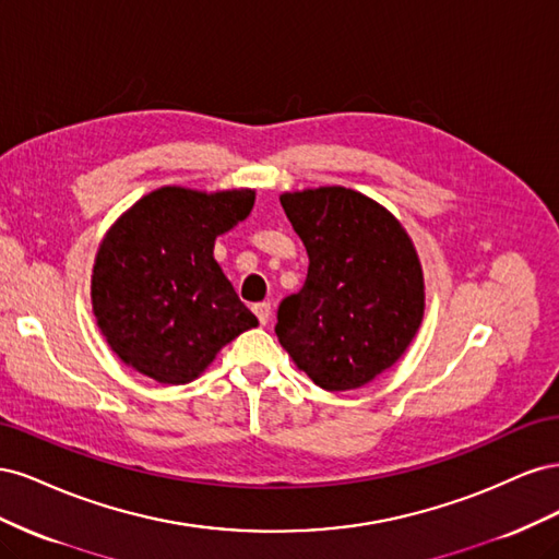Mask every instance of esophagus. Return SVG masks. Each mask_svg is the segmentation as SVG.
Here are the masks:
<instances>
[{"label":"esophagus","instance_id":"esophagus-1","mask_svg":"<svg viewBox=\"0 0 559 559\" xmlns=\"http://www.w3.org/2000/svg\"><path fill=\"white\" fill-rule=\"evenodd\" d=\"M251 310H253V314H257V319L261 321V324H267V319H270V302H257V306H253Z\"/></svg>","mask_w":559,"mask_h":559}]
</instances>
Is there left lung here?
Instances as JSON below:
<instances>
[{
  "label": "left lung",
  "instance_id": "8db88e82",
  "mask_svg": "<svg viewBox=\"0 0 559 559\" xmlns=\"http://www.w3.org/2000/svg\"><path fill=\"white\" fill-rule=\"evenodd\" d=\"M280 202L310 259L302 289L280 302V345L321 389H359L403 357L425 317L413 240L392 212L345 186Z\"/></svg>",
  "mask_w": 559,
  "mask_h": 559
}]
</instances>
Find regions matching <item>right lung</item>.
Returning <instances> with one entry per match:
<instances>
[{"label":"right lung","instance_id":"right-lung-1","mask_svg":"<svg viewBox=\"0 0 559 559\" xmlns=\"http://www.w3.org/2000/svg\"><path fill=\"white\" fill-rule=\"evenodd\" d=\"M257 191L163 186L121 214L97 249L91 300L126 366L160 384L195 380L259 324L214 261V240L249 216Z\"/></svg>","mask_w":559,"mask_h":559}]
</instances>
